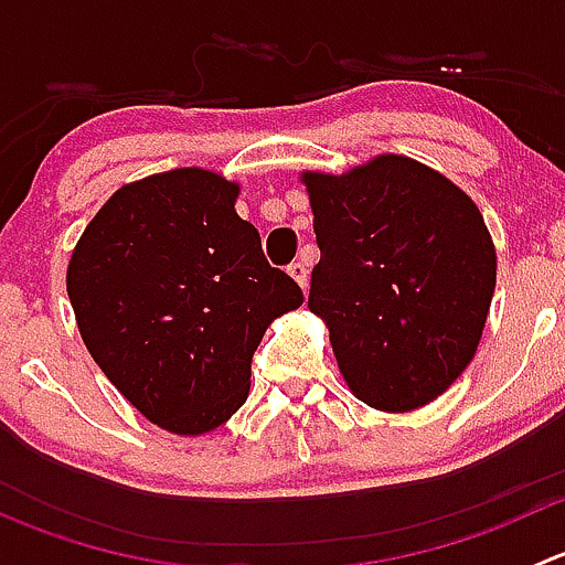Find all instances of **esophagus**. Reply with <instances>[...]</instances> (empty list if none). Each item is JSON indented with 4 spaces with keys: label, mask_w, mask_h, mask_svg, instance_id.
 <instances>
[{
    "label": "esophagus",
    "mask_w": 565,
    "mask_h": 565,
    "mask_svg": "<svg viewBox=\"0 0 565 565\" xmlns=\"http://www.w3.org/2000/svg\"><path fill=\"white\" fill-rule=\"evenodd\" d=\"M287 273H289V276L295 278V281L300 284V289H306V287H309V270H306V265H303V262H292V265L287 267Z\"/></svg>",
    "instance_id": "34e87169"
}]
</instances>
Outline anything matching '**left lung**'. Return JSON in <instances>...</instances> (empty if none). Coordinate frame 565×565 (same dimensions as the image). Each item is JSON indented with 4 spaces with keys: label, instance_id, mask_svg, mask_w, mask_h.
Instances as JSON below:
<instances>
[{
    "label": "left lung",
    "instance_id": "8db88e82",
    "mask_svg": "<svg viewBox=\"0 0 565 565\" xmlns=\"http://www.w3.org/2000/svg\"><path fill=\"white\" fill-rule=\"evenodd\" d=\"M319 262L309 309L350 391L383 413L435 402L472 361L498 281L481 210L426 163L383 152L300 172Z\"/></svg>",
    "mask_w": 565,
    "mask_h": 565
}]
</instances>
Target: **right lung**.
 Wrapping results in <instances>:
<instances>
[{"instance_id": "obj_1", "label": "right lung", "mask_w": 565, "mask_h": 565, "mask_svg": "<svg viewBox=\"0 0 565 565\" xmlns=\"http://www.w3.org/2000/svg\"><path fill=\"white\" fill-rule=\"evenodd\" d=\"M241 185L185 167L108 196L67 262L89 355L150 424L196 437L232 418L276 317L303 303L237 215Z\"/></svg>"}]
</instances>
